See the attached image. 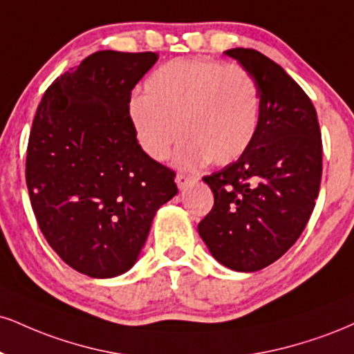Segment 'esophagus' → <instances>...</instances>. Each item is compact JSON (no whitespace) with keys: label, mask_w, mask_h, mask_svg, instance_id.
<instances>
[{"label":"esophagus","mask_w":354,"mask_h":354,"mask_svg":"<svg viewBox=\"0 0 354 354\" xmlns=\"http://www.w3.org/2000/svg\"><path fill=\"white\" fill-rule=\"evenodd\" d=\"M193 181H196V176H191V174H186V173H178L176 174V185H178V188H180V189L186 188V186L191 185Z\"/></svg>","instance_id":"esophagus-1"}]
</instances>
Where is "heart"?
<instances>
[{
	"mask_svg": "<svg viewBox=\"0 0 354 354\" xmlns=\"http://www.w3.org/2000/svg\"><path fill=\"white\" fill-rule=\"evenodd\" d=\"M138 145L156 161L176 153L185 168L239 160L255 138L261 120V92L249 71L237 64L176 59L158 67L145 82V95L129 105Z\"/></svg>",
	"mask_w": 354,
	"mask_h": 354,
	"instance_id": "b5f03b06",
	"label": "heart"
}]
</instances>
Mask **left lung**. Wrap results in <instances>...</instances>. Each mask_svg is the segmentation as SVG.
I'll return each mask as SVG.
<instances>
[{
    "mask_svg": "<svg viewBox=\"0 0 354 354\" xmlns=\"http://www.w3.org/2000/svg\"><path fill=\"white\" fill-rule=\"evenodd\" d=\"M252 74L261 120L239 160L204 176L214 206L198 224L216 261L237 272L270 266L304 232L322 181V133L304 88L255 49L225 50Z\"/></svg>",
    "mask_w": 354,
    "mask_h": 354,
    "instance_id": "left-lung-1",
    "label": "left lung"
}]
</instances>
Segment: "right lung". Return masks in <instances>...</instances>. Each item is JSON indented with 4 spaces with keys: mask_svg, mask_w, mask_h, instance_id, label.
Returning a JSON list of instances; mask_svg holds the SVG:
<instances>
[{
    "mask_svg": "<svg viewBox=\"0 0 354 354\" xmlns=\"http://www.w3.org/2000/svg\"><path fill=\"white\" fill-rule=\"evenodd\" d=\"M155 53L99 50L42 97L28 142L29 199L46 241L93 279L131 269L153 216L178 193L173 169L142 150L131 91Z\"/></svg>",
    "mask_w": 354,
    "mask_h": 354,
    "instance_id": "obj_1",
    "label": "right lung"
}]
</instances>
